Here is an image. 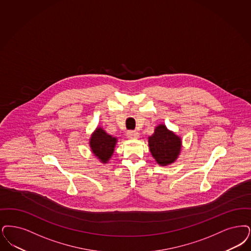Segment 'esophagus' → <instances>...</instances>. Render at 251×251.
I'll list each match as a JSON object with an SVG mask.
<instances>
[{"instance_id": "obj_1", "label": "esophagus", "mask_w": 251, "mask_h": 251, "mask_svg": "<svg viewBox=\"0 0 251 251\" xmlns=\"http://www.w3.org/2000/svg\"><path fill=\"white\" fill-rule=\"evenodd\" d=\"M127 137L130 139H136L139 137V132L136 130H129L127 132Z\"/></svg>"}]
</instances>
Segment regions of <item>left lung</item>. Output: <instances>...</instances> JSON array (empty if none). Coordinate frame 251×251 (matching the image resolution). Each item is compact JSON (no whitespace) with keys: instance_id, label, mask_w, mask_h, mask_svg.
I'll use <instances>...</instances> for the list:
<instances>
[{"instance_id":"left-lung-1","label":"left lung","mask_w":251,"mask_h":251,"mask_svg":"<svg viewBox=\"0 0 251 251\" xmlns=\"http://www.w3.org/2000/svg\"><path fill=\"white\" fill-rule=\"evenodd\" d=\"M181 138L169 130L164 124H160L149 137L150 151L153 158L161 166L173 163L180 154Z\"/></svg>"}]
</instances>
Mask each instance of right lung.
I'll return each instance as SVG.
<instances>
[{"mask_svg": "<svg viewBox=\"0 0 251 251\" xmlns=\"http://www.w3.org/2000/svg\"><path fill=\"white\" fill-rule=\"evenodd\" d=\"M117 142V137L107 134L105 130L98 127L90 136V147L100 162L107 163L114 153Z\"/></svg>", "mask_w": 251, "mask_h": 251, "instance_id": "1", "label": "right lung"}]
</instances>
